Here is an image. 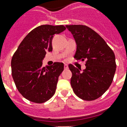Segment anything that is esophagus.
Returning a JSON list of instances; mask_svg holds the SVG:
<instances>
[{"mask_svg": "<svg viewBox=\"0 0 127 127\" xmlns=\"http://www.w3.org/2000/svg\"><path fill=\"white\" fill-rule=\"evenodd\" d=\"M64 69H67L68 68H69V66H68V65H67L66 64H64Z\"/></svg>", "mask_w": 127, "mask_h": 127, "instance_id": "esophagus-1", "label": "esophagus"}]
</instances>
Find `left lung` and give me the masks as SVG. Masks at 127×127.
Segmentation results:
<instances>
[{
    "label": "left lung",
    "mask_w": 127,
    "mask_h": 127,
    "mask_svg": "<svg viewBox=\"0 0 127 127\" xmlns=\"http://www.w3.org/2000/svg\"><path fill=\"white\" fill-rule=\"evenodd\" d=\"M77 43L74 58L85 61L81 71L69 64L72 73L71 85L74 93L85 101H93L103 95L111 85L116 64L114 53L97 32L85 25H66Z\"/></svg>",
    "instance_id": "8db88e82"
}]
</instances>
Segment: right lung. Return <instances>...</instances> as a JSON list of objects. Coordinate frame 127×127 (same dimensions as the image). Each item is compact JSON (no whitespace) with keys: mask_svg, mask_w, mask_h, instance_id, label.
<instances>
[{"mask_svg":"<svg viewBox=\"0 0 127 127\" xmlns=\"http://www.w3.org/2000/svg\"><path fill=\"white\" fill-rule=\"evenodd\" d=\"M66 29L63 25H41L30 32L21 42L11 59V73L15 86L24 97L43 103L54 95L64 64L54 63L44 67L42 61L52 50L54 34Z\"/></svg>","mask_w":127,"mask_h":127,"instance_id":"1","label":"right lung"}]
</instances>
